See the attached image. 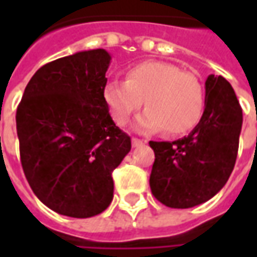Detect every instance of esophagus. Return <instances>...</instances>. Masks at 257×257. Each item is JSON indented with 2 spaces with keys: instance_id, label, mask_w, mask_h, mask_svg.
<instances>
[{
  "instance_id": "34e87169",
  "label": "esophagus",
  "mask_w": 257,
  "mask_h": 257,
  "mask_svg": "<svg viewBox=\"0 0 257 257\" xmlns=\"http://www.w3.org/2000/svg\"><path fill=\"white\" fill-rule=\"evenodd\" d=\"M143 143H145L143 140L136 139V138H134V139H132V146H134V147H139V146H142Z\"/></svg>"
}]
</instances>
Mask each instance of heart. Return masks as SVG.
I'll list each match as a JSON object with an SVG mask.
<instances>
[{
  "label": "heart",
  "mask_w": 257,
  "mask_h": 257,
  "mask_svg": "<svg viewBox=\"0 0 257 257\" xmlns=\"http://www.w3.org/2000/svg\"><path fill=\"white\" fill-rule=\"evenodd\" d=\"M101 95L119 126L129 122L145 100L147 108L135 122V129L140 132L165 128L169 135H184L198 125L205 111L201 79L176 64L160 60H146L129 67L126 81H107Z\"/></svg>",
  "instance_id": "1"
}]
</instances>
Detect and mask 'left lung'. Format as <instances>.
I'll return each instance as SVG.
<instances>
[{
  "label": "left lung",
  "mask_w": 257,
  "mask_h": 257,
  "mask_svg": "<svg viewBox=\"0 0 257 257\" xmlns=\"http://www.w3.org/2000/svg\"><path fill=\"white\" fill-rule=\"evenodd\" d=\"M242 110L230 82L210 74L205 81V111L187 136L150 142L156 161L151 193L169 208L186 209L219 193L237 160Z\"/></svg>",
  "instance_id": "left-lung-1"
}]
</instances>
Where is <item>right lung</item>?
Returning <instances> with one entry per match:
<instances>
[{
  "label": "right lung",
  "mask_w": 257,
  "mask_h": 257,
  "mask_svg": "<svg viewBox=\"0 0 257 257\" xmlns=\"http://www.w3.org/2000/svg\"><path fill=\"white\" fill-rule=\"evenodd\" d=\"M111 56L81 51L42 66L16 111L26 179L48 208L92 217L112 201L111 173L131 151V138L103 100Z\"/></svg>",
  "instance_id": "right-lung-1"
}]
</instances>
